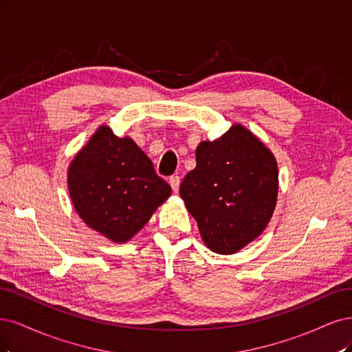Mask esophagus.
Segmentation results:
<instances>
[{
    "mask_svg": "<svg viewBox=\"0 0 352 352\" xmlns=\"http://www.w3.org/2000/svg\"><path fill=\"white\" fill-rule=\"evenodd\" d=\"M179 183H181V178H179L178 175H174V177L169 178V186L173 187V191H174V192H178Z\"/></svg>",
    "mask_w": 352,
    "mask_h": 352,
    "instance_id": "1",
    "label": "esophagus"
}]
</instances>
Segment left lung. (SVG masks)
I'll use <instances>...</instances> for the list:
<instances>
[{
    "label": "left lung",
    "instance_id": "obj_1",
    "mask_svg": "<svg viewBox=\"0 0 352 352\" xmlns=\"http://www.w3.org/2000/svg\"><path fill=\"white\" fill-rule=\"evenodd\" d=\"M179 196L212 252L234 254L265 231L278 199L274 153L241 124L196 149Z\"/></svg>",
    "mask_w": 352,
    "mask_h": 352
}]
</instances>
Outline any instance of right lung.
Here are the masks:
<instances>
[{
  "label": "right lung",
  "mask_w": 352,
  "mask_h": 352,
  "mask_svg": "<svg viewBox=\"0 0 352 352\" xmlns=\"http://www.w3.org/2000/svg\"><path fill=\"white\" fill-rule=\"evenodd\" d=\"M67 174L78 217L114 243L129 241L171 195L140 147L108 126L95 131Z\"/></svg>",
  "instance_id": "add662e5"
}]
</instances>
